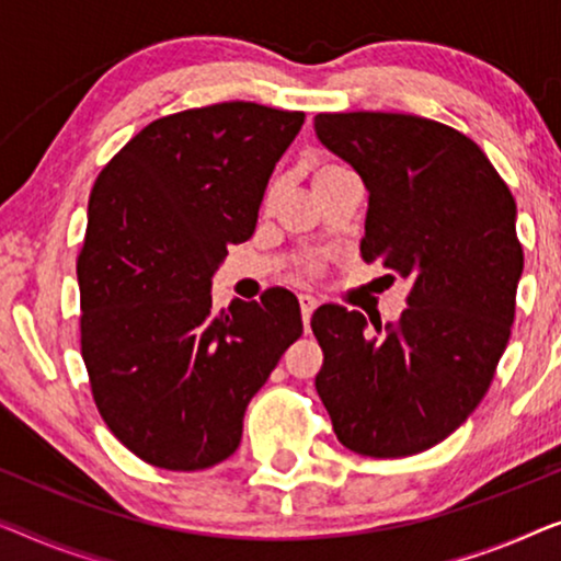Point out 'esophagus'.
Segmentation results:
<instances>
[{
	"label": "esophagus",
	"mask_w": 561,
	"mask_h": 561,
	"mask_svg": "<svg viewBox=\"0 0 561 561\" xmlns=\"http://www.w3.org/2000/svg\"><path fill=\"white\" fill-rule=\"evenodd\" d=\"M320 302H318V297H312V295H299V310H302V320H305V328L310 330V318H312V312H314V307H318Z\"/></svg>",
	"instance_id": "esophagus-1"
}]
</instances>
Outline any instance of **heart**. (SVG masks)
Returning a JSON list of instances; mask_svg holds the SVG:
<instances>
[{
    "label": "heart",
    "instance_id": "b5f03b06",
    "mask_svg": "<svg viewBox=\"0 0 561 561\" xmlns=\"http://www.w3.org/2000/svg\"><path fill=\"white\" fill-rule=\"evenodd\" d=\"M335 164H322V168H318V172H314V175H320V172H328V170H333Z\"/></svg>",
    "mask_w": 561,
    "mask_h": 561
}]
</instances>
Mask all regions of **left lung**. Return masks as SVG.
Segmentation results:
<instances>
[{"mask_svg":"<svg viewBox=\"0 0 561 561\" xmlns=\"http://www.w3.org/2000/svg\"><path fill=\"white\" fill-rule=\"evenodd\" d=\"M314 134L368 191V264L409 282L381 328L322 305L314 389L337 439L366 457L435 447L476 412L508 345L524 249L516 201L476 141L412 114H318Z\"/></svg>","mask_w":561,"mask_h":561,"instance_id":"obj_1","label":"left lung"}]
</instances>
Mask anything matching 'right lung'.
Masks as SVG:
<instances>
[{"label":"right lung","instance_id":"add662e5","mask_svg":"<svg viewBox=\"0 0 561 561\" xmlns=\"http://www.w3.org/2000/svg\"><path fill=\"white\" fill-rule=\"evenodd\" d=\"M302 122L251 101L187 108L145 126L93 185L78 256L81 353L108 430L154 468L231 457L249 401L302 335L287 289L220 312L210 297Z\"/></svg>","mask_w":561,"mask_h":561}]
</instances>
